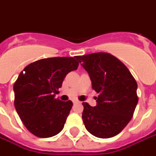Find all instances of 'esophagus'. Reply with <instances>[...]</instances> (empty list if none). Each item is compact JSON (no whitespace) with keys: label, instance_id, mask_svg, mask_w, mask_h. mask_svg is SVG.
<instances>
[{"label":"esophagus","instance_id":"obj_1","mask_svg":"<svg viewBox=\"0 0 156 156\" xmlns=\"http://www.w3.org/2000/svg\"><path fill=\"white\" fill-rule=\"evenodd\" d=\"M73 103H74V104H76V103H79V101L77 100V99H74V100H73Z\"/></svg>","mask_w":156,"mask_h":156}]
</instances>
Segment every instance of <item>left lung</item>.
<instances>
[{"label":"left lung","mask_w":156,"mask_h":156,"mask_svg":"<svg viewBox=\"0 0 156 156\" xmlns=\"http://www.w3.org/2000/svg\"><path fill=\"white\" fill-rule=\"evenodd\" d=\"M76 58L92 80L97 105L82 103V120L93 136L109 138L120 133L129 123L137 106V84L126 65L115 56L96 52Z\"/></svg>","instance_id":"8db88e82"}]
</instances>
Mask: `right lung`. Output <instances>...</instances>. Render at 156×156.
<instances>
[{
  "label": "right lung",
  "instance_id": "1",
  "mask_svg": "<svg viewBox=\"0 0 156 156\" xmlns=\"http://www.w3.org/2000/svg\"><path fill=\"white\" fill-rule=\"evenodd\" d=\"M76 57L35 61L23 69L13 86L14 106L23 125L39 137L55 136L63 130L73 103L56 99L68 73L76 70Z\"/></svg>",
  "mask_w": 156,
  "mask_h": 156
}]
</instances>
